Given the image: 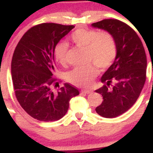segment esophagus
Wrapping results in <instances>:
<instances>
[{
	"instance_id": "34e87169",
	"label": "esophagus",
	"mask_w": 153,
	"mask_h": 153,
	"mask_svg": "<svg viewBox=\"0 0 153 153\" xmlns=\"http://www.w3.org/2000/svg\"><path fill=\"white\" fill-rule=\"evenodd\" d=\"M82 93H85V94H91L92 93V91L91 90H82Z\"/></svg>"
}]
</instances>
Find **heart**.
Instances as JSON below:
<instances>
[{
  "label": "heart",
  "instance_id": "1",
  "mask_svg": "<svg viewBox=\"0 0 153 153\" xmlns=\"http://www.w3.org/2000/svg\"><path fill=\"white\" fill-rule=\"evenodd\" d=\"M70 39L78 47L85 48L88 61L93 62L100 68H108L113 62L116 55V44L111 34L98 33L95 30L78 28L70 36ZM68 45L65 42H58L54 49L57 62H65L66 52ZM98 71L94 65L77 67L68 74V79L72 84L79 87L90 88Z\"/></svg>",
  "mask_w": 153,
  "mask_h": 153
}]
</instances>
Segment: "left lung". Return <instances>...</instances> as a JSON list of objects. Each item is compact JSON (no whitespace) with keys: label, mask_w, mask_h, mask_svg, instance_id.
<instances>
[{"label":"left lung","mask_w":153,"mask_h":153,"mask_svg":"<svg viewBox=\"0 0 153 153\" xmlns=\"http://www.w3.org/2000/svg\"><path fill=\"white\" fill-rule=\"evenodd\" d=\"M91 26L108 31L116 44L115 61L101 78L104 85L95 90L103 97L97 113L115 118L128 111L140 95L146 78V51L136 32L123 21L105 19Z\"/></svg>","instance_id":"1"}]
</instances>
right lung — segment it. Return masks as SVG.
I'll return each mask as SVG.
<instances>
[{"instance_id":"right-lung-1","label":"right lung","mask_w":153,"mask_h":153,"mask_svg":"<svg viewBox=\"0 0 153 153\" xmlns=\"http://www.w3.org/2000/svg\"><path fill=\"white\" fill-rule=\"evenodd\" d=\"M75 26L43 23L29 29L18 42L11 61V75L16 98L29 115L42 122L62 119L76 88L65 83L58 85L54 72L55 45Z\"/></svg>"}]
</instances>
